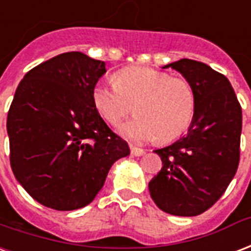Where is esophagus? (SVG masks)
Returning a JSON list of instances; mask_svg holds the SVG:
<instances>
[{"mask_svg": "<svg viewBox=\"0 0 251 251\" xmlns=\"http://www.w3.org/2000/svg\"><path fill=\"white\" fill-rule=\"evenodd\" d=\"M130 151L133 155H135V157H141V155H144L146 151H145L144 149H140V148H135V146H130Z\"/></svg>", "mask_w": 251, "mask_h": 251, "instance_id": "34e87169", "label": "esophagus"}]
</instances>
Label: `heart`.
Listing matches in <instances>:
<instances>
[{
  "instance_id": "heart-1",
  "label": "heart",
  "mask_w": 251,
  "mask_h": 251,
  "mask_svg": "<svg viewBox=\"0 0 251 251\" xmlns=\"http://www.w3.org/2000/svg\"><path fill=\"white\" fill-rule=\"evenodd\" d=\"M92 98L110 125H118L135 106L138 117L120 127L121 134L134 142L176 141L192 125L197 107L196 92L187 79L145 66L121 69L116 83L97 82Z\"/></svg>"
}]
</instances>
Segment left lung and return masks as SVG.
<instances>
[{
    "instance_id": "obj_1",
    "label": "left lung",
    "mask_w": 251,
    "mask_h": 251,
    "mask_svg": "<svg viewBox=\"0 0 251 251\" xmlns=\"http://www.w3.org/2000/svg\"><path fill=\"white\" fill-rule=\"evenodd\" d=\"M168 68L192 83L196 114L186 135L154 150L163 166L149 192L165 213L194 217L220 200L237 173L242 109L229 79L209 65L183 58L163 66Z\"/></svg>"
}]
</instances>
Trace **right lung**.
Listing matches in <instances>:
<instances>
[{
  "instance_id": "obj_1",
  "label": "right lung",
  "mask_w": 251,
  "mask_h": 251,
  "mask_svg": "<svg viewBox=\"0 0 251 251\" xmlns=\"http://www.w3.org/2000/svg\"><path fill=\"white\" fill-rule=\"evenodd\" d=\"M105 62L69 51L42 62L18 85L7 113L10 166L41 205L68 211L89 205L111 165L130 154L94 106Z\"/></svg>"
}]
</instances>
